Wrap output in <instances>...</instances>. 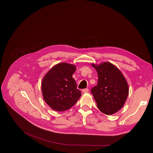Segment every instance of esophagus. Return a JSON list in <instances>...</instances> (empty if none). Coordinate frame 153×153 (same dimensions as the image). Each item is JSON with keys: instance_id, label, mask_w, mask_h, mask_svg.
<instances>
[{"instance_id": "esophagus-1", "label": "esophagus", "mask_w": 153, "mask_h": 153, "mask_svg": "<svg viewBox=\"0 0 153 153\" xmlns=\"http://www.w3.org/2000/svg\"><path fill=\"white\" fill-rule=\"evenodd\" d=\"M82 92L83 93H87L89 92V89H87V88H86V89H84L82 90Z\"/></svg>"}]
</instances>
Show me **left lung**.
<instances>
[{
	"instance_id": "obj_1",
	"label": "left lung",
	"mask_w": 153,
	"mask_h": 153,
	"mask_svg": "<svg viewBox=\"0 0 153 153\" xmlns=\"http://www.w3.org/2000/svg\"><path fill=\"white\" fill-rule=\"evenodd\" d=\"M98 74L97 85L91 89V93L98 108L106 115H112L123 106L128 95V85L120 71L110 62L96 66Z\"/></svg>"
}]
</instances>
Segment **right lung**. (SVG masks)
Returning <instances> with one entry per match:
<instances>
[{"label": "right lung", "instance_id": "add662e5", "mask_svg": "<svg viewBox=\"0 0 153 153\" xmlns=\"http://www.w3.org/2000/svg\"><path fill=\"white\" fill-rule=\"evenodd\" d=\"M76 67L62 62L56 64L45 76L42 89L45 102L53 110L62 111L73 106L81 96L72 78Z\"/></svg>", "mask_w": 153, "mask_h": 153}]
</instances>
